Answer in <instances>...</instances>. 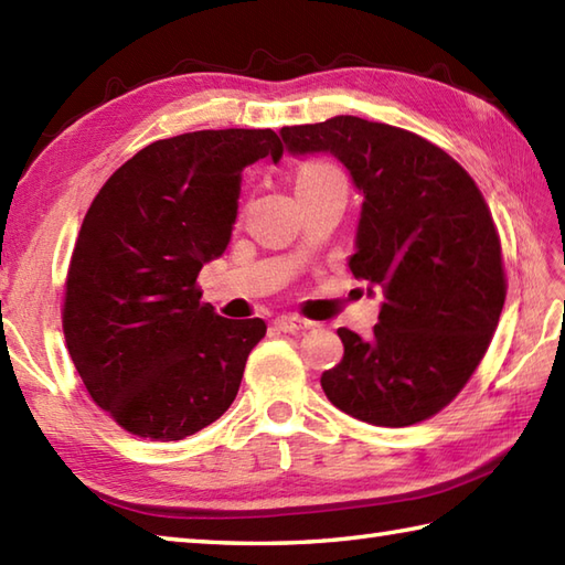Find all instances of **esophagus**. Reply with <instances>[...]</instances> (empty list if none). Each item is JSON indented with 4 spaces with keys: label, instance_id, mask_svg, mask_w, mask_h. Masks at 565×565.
<instances>
[{
    "label": "esophagus",
    "instance_id": "esophagus-1",
    "mask_svg": "<svg viewBox=\"0 0 565 565\" xmlns=\"http://www.w3.org/2000/svg\"><path fill=\"white\" fill-rule=\"evenodd\" d=\"M276 328H279L281 332H303L310 328V322L303 320V318H296V316H281L279 320H276Z\"/></svg>",
    "mask_w": 565,
    "mask_h": 565
}]
</instances>
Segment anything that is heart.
Instances as JSON below:
<instances>
[{
    "mask_svg": "<svg viewBox=\"0 0 565 565\" xmlns=\"http://www.w3.org/2000/svg\"><path fill=\"white\" fill-rule=\"evenodd\" d=\"M338 172L332 170L330 164H322V162H310L306 167H301V172H298L296 184H306V182H318V179H326V177H334Z\"/></svg>",
    "mask_w": 565,
    "mask_h": 565,
    "instance_id": "b5f03b06",
    "label": "heart"
}]
</instances>
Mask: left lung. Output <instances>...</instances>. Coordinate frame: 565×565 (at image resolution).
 <instances>
[{"instance_id": "8db88e82", "label": "left lung", "mask_w": 565, "mask_h": 565, "mask_svg": "<svg viewBox=\"0 0 565 565\" xmlns=\"http://www.w3.org/2000/svg\"><path fill=\"white\" fill-rule=\"evenodd\" d=\"M286 152L332 154L362 194L350 269L383 296L371 338L340 328L320 376L332 405L379 427L449 405L488 350L505 303L500 239L476 182L411 130L334 116L279 130Z\"/></svg>"}]
</instances>
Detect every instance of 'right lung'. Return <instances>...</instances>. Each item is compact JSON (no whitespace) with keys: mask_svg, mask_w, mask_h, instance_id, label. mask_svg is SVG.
<instances>
[{"mask_svg":"<svg viewBox=\"0 0 565 565\" xmlns=\"http://www.w3.org/2000/svg\"><path fill=\"white\" fill-rule=\"evenodd\" d=\"M281 154L271 128L196 130L136 152L92 201L63 330L94 403L130 435L184 439L235 401L267 326L221 318L196 276L231 243L245 167Z\"/></svg>","mask_w":565,"mask_h":565,"instance_id":"1","label":"right lung"}]
</instances>
